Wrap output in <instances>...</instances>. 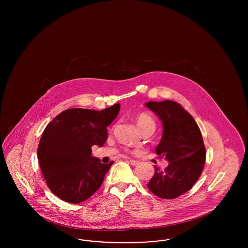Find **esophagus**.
Wrapping results in <instances>:
<instances>
[{"label": "esophagus", "instance_id": "esophagus-1", "mask_svg": "<svg viewBox=\"0 0 248 248\" xmlns=\"http://www.w3.org/2000/svg\"><path fill=\"white\" fill-rule=\"evenodd\" d=\"M128 162H129L130 164L132 165H138L139 164H140V162L139 161H136V160H133V159H129L128 160Z\"/></svg>", "mask_w": 248, "mask_h": 248}]
</instances>
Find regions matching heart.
<instances>
[{"mask_svg": "<svg viewBox=\"0 0 248 248\" xmlns=\"http://www.w3.org/2000/svg\"><path fill=\"white\" fill-rule=\"evenodd\" d=\"M137 124H138V126L140 129H142L147 126L155 127V122L153 117L145 112H142L137 117Z\"/></svg>", "mask_w": 248, "mask_h": 248, "instance_id": "heart-1", "label": "heart"}]
</instances>
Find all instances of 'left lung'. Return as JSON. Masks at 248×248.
Segmentation results:
<instances>
[{
	"label": "left lung",
	"mask_w": 248,
	"mask_h": 248,
	"mask_svg": "<svg viewBox=\"0 0 248 248\" xmlns=\"http://www.w3.org/2000/svg\"><path fill=\"white\" fill-rule=\"evenodd\" d=\"M163 123L164 133L155 149L169 165L165 170L155 166L149 189L163 199H175L192 188L205 163V148L200 128L189 112L172 100L145 104Z\"/></svg>",
	"instance_id": "1"
}]
</instances>
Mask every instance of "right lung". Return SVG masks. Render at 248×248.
Returning a JSON list of instances; mask_svg holds the SVG:
<instances>
[{
	"instance_id": "1",
	"label": "right lung",
	"mask_w": 248,
	"mask_h": 248,
	"mask_svg": "<svg viewBox=\"0 0 248 248\" xmlns=\"http://www.w3.org/2000/svg\"><path fill=\"white\" fill-rule=\"evenodd\" d=\"M120 104L103 110L69 108L44 131L37 156L48 188L61 200L79 203L101 186L113 162L102 164L92 156V146L102 147L107 127L116 118Z\"/></svg>"
}]
</instances>
